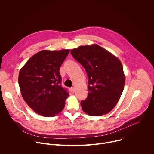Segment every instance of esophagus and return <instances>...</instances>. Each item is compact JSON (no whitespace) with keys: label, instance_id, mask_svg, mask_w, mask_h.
<instances>
[{"label":"esophagus","instance_id":"34e87169","mask_svg":"<svg viewBox=\"0 0 154 154\" xmlns=\"http://www.w3.org/2000/svg\"><path fill=\"white\" fill-rule=\"evenodd\" d=\"M69 91H70L71 93L73 94V93H74V92H75V88H74V87H72V88H71L69 89Z\"/></svg>","mask_w":154,"mask_h":154}]
</instances>
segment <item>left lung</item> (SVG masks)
<instances>
[{
  "label": "left lung",
  "mask_w": 154,
  "mask_h": 154,
  "mask_svg": "<svg viewBox=\"0 0 154 154\" xmlns=\"http://www.w3.org/2000/svg\"><path fill=\"white\" fill-rule=\"evenodd\" d=\"M85 68L88 77V97L80 102L88 115L99 116L109 113L119 101L124 90L125 75L120 60L102 47L93 45L71 51Z\"/></svg>",
  "instance_id": "8db88e82"
}]
</instances>
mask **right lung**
<instances>
[{"label": "right lung", "mask_w": 154, "mask_h": 154, "mask_svg": "<svg viewBox=\"0 0 154 154\" xmlns=\"http://www.w3.org/2000/svg\"><path fill=\"white\" fill-rule=\"evenodd\" d=\"M69 52V49L41 51L20 70L21 94L27 105L41 116H54L64 107L69 94L61 85L60 68Z\"/></svg>", "instance_id": "add662e5"}]
</instances>
